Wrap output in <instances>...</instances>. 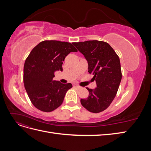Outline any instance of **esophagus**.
Wrapping results in <instances>:
<instances>
[{
	"label": "esophagus",
	"mask_w": 151,
	"mask_h": 151,
	"mask_svg": "<svg viewBox=\"0 0 151 151\" xmlns=\"http://www.w3.org/2000/svg\"><path fill=\"white\" fill-rule=\"evenodd\" d=\"M74 87H76V88H77V89H81V88L80 86H77V85H75V86H74Z\"/></svg>",
	"instance_id": "obj_1"
}]
</instances>
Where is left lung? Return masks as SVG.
Returning <instances> with one entry per match:
<instances>
[{
	"label": "left lung",
	"mask_w": 151,
	"mask_h": 151,
	"mask_svg": "<svg viewBox=\"0 0 151 151\" xmlns=\"http://www.w3.org/2000/svg\"><path fill=\"white\" fill-rule=\"evenodd\" d=\"M88 63V72L94 75L95 89H86L88 97L81 103L87 110L99 113L105 110L115 98L122 80L120 58L108 43L98 40L73 43Z\"/></svg>",
	"instance_id": "1"
}]
</instances>
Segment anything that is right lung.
Returning a JSON list of instances; mask_svg holds the SVG:
<instances>
[{
	"label": "right lung",
	"instance_id": "right-lung-1",
	"mask_svg": "<svg viewBox=\"0 0 151 151\" xmlns=\"http://www.w3.org/2000/svg\"><path fill=\"white\" fill-rule=\"evenodd\" d=\"M77 52L70 43L45 40L31 50L24 65V88L35 107L51 112L62 104L70 83L54 81V72L62 70L63 61L70 52Z\"/></svg>",
	"mask_w": 151,
	"mask_h": 151
}]
</instances>
